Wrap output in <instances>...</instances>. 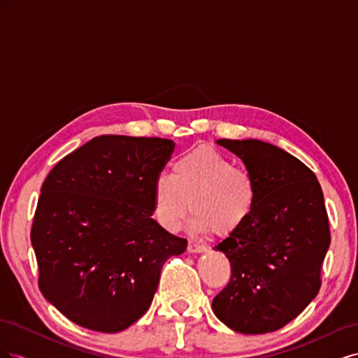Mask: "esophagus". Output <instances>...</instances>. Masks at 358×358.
Wrapping results in <instances>:
<instances>
[{
	"label": "esophagus",
	"mask_w": 358,
	"mask_h": 358,
	"mask_svg": "<svg viewBox=\"0 0 358 358\" xmlns=\"http://www.w3.org/2000/svg\"><path fill=\"white\" fill-rule=\"evenodd\" d=\"M187 249H188V252H203V251H206V248L203 246V245H199V243H196V242H188V246H187Z\"/></svg>",
	"instance_id": "34e87169"
}]
</instances>
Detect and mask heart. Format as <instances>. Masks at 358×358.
<instances>
[{"label":"heart","instance_id":"heart-1","mask_svg":"<svg viewBox=\"0 0 358 358\" xmlns=\"http://www.w3.org/2000/svg\"><path fill=\"white\" fill-rule=\"evenodd\" d=\"M152 197L155 220L166 230H179L191 208L194 230L227 237L252 216L258 183L221 150L200 145L173 161L170 176L157 178Z\"/></svg>","mask_w":358,"mask_h":358}]
</instances>
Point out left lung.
<instances>
[{
	"mask_svg": "<svg viewBox=\"0 0 358 358\" xmlns=\"http://www.w3.org/2000/svg\"><path fill=\"white\" fill-rule=\"evenodd\" d=\"M258 183L251 218L215 249L231 276L212 301L225 326L245 334L282 329L317 297L330 246L322 191L313 171L285 150L255 138L218 140Z\"/></svg>",
	"mask_w": 358,
	"mask_h": 358,
	"instance_id": "1",
	"label": "left lung"
}]
</instances>
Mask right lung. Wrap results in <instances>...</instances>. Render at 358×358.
<instances>
[{"mask_svg": "<svg viewBox=\"0 0 358 358\" xmlns=\"http://www.w3.org/2000/svg\"><path fill=\"white\" fill-rule=\"evenodd\" d=\"M173 149L159 137H94L43 182L31 227L38 288L78 326H131L152 303L162 266L187 249L152 218L154 183Z\"/></svg>", "mask_w": 358, "mask_h": 358, "instance_id": "1", "label": "right lung"}]
</instances>
